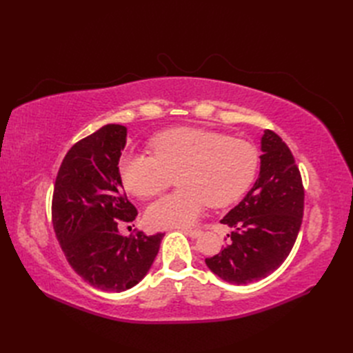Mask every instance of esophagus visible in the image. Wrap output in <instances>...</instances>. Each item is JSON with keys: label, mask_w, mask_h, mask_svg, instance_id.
<instances>
[{"label": "esophagus", "mask_w": 353, "mask_h": 353, "mask_svg": "<svg viewBox=\"0 0 353 353\" xmlns=\"http://www.w3.org/2000/svg\"><path fill=\"white\" fill-rule=\"evenodd\" d=\"M183 232L185 234V236H188L190 239H199L201 236V231L200 230H183Z\"/></svg>", "instance_id": "obj_1"}]
</instances>
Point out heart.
I'll return each instance as SVG.
<instances>
[{"label": "heart", "instance_id": "b5f03b06", "mask_svg": "<svg viewBox=\"0 0 353 353\" xmlns=\"http://www.w3.org/2000/svg\"><path fill=\"white\" fill-rule=\"evenodd\" d=\"M153 156L125 154L119 175L137 197L162 193L176 176V193L152 203L145 219L153 228H187L208 206L222 208L244 194L259 165L256 148L239 138L197 128H175L156 135Z\"/></svg>", "mask_w": 353, "mask_h": 353}]
</instances>
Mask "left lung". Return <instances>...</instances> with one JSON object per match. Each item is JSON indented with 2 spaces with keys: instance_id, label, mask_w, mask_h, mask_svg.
<instances>
[{
  "instance_id": "8db88e82",
  "label": "left lung",
  "mask_w": 353,
  "mask_h": 353,
  "mask_svg": "<svg viewBox=\"0 0 353 353\" xmlns=\"http://www.w3.org/2000/svg\"><path fill=\"white\" fill-rule=\"evenodd\" d=\"M261 150L258 179L221 219L232 228L230 243L205 261L213 274L231 284L259 281L280 268L302 225L305 190L290 148L266 130Z\"/></svg>"
}]
</instances>
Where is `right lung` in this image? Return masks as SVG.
<instances>
[{"instance_id": "obj_1", "label": "right lung", "mask_w": 353, "mask_h": 353, "mask_svg": "<svg viewBox=\"0 0 353 353\" xmlns=\"http://www.w3.org/2000/svg\"><path fill=\"white\" fill-rule=\"evenodd\" d=\"M126 132L109 123L74 144L63 159L52 194V225L73 271L92 287L116 293L144 279L165 236L126 237L117 227L138 215L119 175Z\"/></svg>"}]
</instances>
